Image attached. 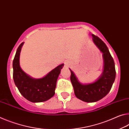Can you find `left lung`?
<instances>
[{
    "label": "left lung",
    "instance_id": "obj_1",
    "mask_svg": "<svg viewBox=\"0 0 129 129\" xmlns=\"http://www.w3.org/2000/svg\"><path fill=\"white\" fill-rule=\"evenodd\" d=\"M91 35L94 44L103 53L104 66L102 75L93 83L84 84L79 82L74 73L70 69L75 96L86 102H96L106 96L111 90L116 75L114 62L106 44L100 38L94 34Z\"/></svg>",
    "mask_w": 129,
    "mask_h": 129
}]
</instances>
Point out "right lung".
<instances>
[{
	"mask_svg": "<svg viewBox=\"0 0 129 129\" xmlns=\"http://www.w3.org/2000/svg\"><path fill=\"white\" fill-rule=\"evenodd\" d=\"M22 42L16 50L13 60V78L20 94L32 102H42L54 95L56 83L64 64L59 65L42 78H33L20 68L19 57Z\"/></svg>",
	"mask_w": 129,
	"mask_h": 129,
	"instance_id": "add662e5",
	"label": "right lung"
}]
</instances>
